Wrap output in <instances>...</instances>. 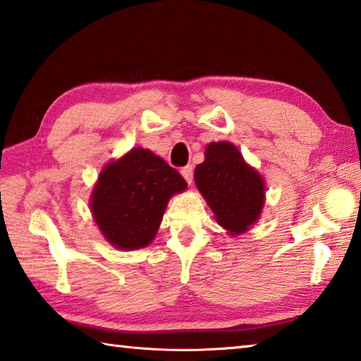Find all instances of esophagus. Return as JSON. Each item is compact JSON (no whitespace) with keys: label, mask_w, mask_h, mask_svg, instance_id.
Returning <instances> with one entry per match:
<instances>
[{"label":"esophagus","mask_w":361,"mask_h":361,"mask_svg":"<svg viewBox=\"0 0 361 361\" xmlns=\"http://www.w3.org/2000/svg\"><path fill=\"white\" fill-rule=\"evenodd\" d=\"M181 175H183V178H185L190 185V183H192V180H194V167L190 164L185 166L181 169Z\"/></svg>","instance_id":"34e87169"}]
</instances>
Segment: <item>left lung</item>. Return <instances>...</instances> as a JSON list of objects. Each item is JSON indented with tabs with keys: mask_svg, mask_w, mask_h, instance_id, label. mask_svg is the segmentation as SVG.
<instances>
[{
	"mask_svg": "<svg viewBox=\"0 0 361 361\" xmlns=\"http://www.w3.org/2000/svg\"><path fill=\"white\" fill-rule=\"evenodd\" d=\"M194 180L217 224L229 234H242L256 224L265 203V183L234 144L211 142L204 161L195 167Z\"/></svg>",
	"mask_w": 361,
	"mask_h": 361,
	"instance_id": "8db88e82",
	"label": "left lung"
}]
</instances>
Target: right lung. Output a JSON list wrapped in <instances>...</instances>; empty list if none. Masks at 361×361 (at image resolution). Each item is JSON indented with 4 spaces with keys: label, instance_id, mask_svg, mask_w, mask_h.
I'll return each instance as SVG.
<instances>
[{
    "label": "right lung",
    "instance_id": "1",
    "mask_svg": "<svg viewBox=\"0 0 361 361\" xmlns=\"http://www.w3.org/2000/svg\"><path fill=\"white\" fill-rule=\"evenodd\" d=\"M186 188L185 178L163 158L135 147L102 169L91 212L113 247L140 250L155 239L169 198Z\"/></svg>",
    "mask_w": 361,
    "mask_h": 361
}]
</instances>
